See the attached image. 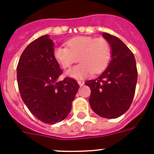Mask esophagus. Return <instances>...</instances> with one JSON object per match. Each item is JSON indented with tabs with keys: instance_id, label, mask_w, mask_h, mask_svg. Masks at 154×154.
I'll use <instances>...</instances> for the list:
<instances>
[{
	"instance_id": "esophagus-1",
	"label": "esophagus",
	"mask_w": 154,
	"mask_h": 154,
	"mask_svg": "<svg viewBox=\"0 0 154 154\" xmlns=\"http://www.w3.org/2000/svg\"><path fill=\"white\" fill-rule=\"evenodd\" d=\"M78 83H79V85H80V86H82V85H84V83H85V82H84V81H82V80H79Z\"/></svg>"
}]
</instances>
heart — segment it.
<instances>
[{
  "instance_id": "1",
  "label": "heart",
  "mask_w": 154,
  "mask_h": 154,
  "mask_svg": "<svg viewBox=\"0 0 154 154\" xmlns=\"http://www.w3.org/2000/svg\"><path fill=\"white\" fill-rule=\"evenodd\" d=\"M66 45L54 48L53 55L63 69L71 67L79 61L81 63L69 69L66 74L72 78L83 79L99 74L106 69L111 58V48L104 38L79 36L69 39Z\"/></svg>"
}]
</instances>
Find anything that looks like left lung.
Segmentation results:
<instances>
[{
    "mask_svg": "<svg viewBox=\"0 0 154 154\" xmlns=\"http://www.w3.org/2000/svg\"><path fill=\"white\" fill-rule=\"evenodd\" d=\"M112 48V59L96 79L85 84L90 88L89 104L97 115L117 118L129 109L135 94L137 69L133 53L117 37L103 34Z\"/></svg>",
    "mask_w": 154,
    "mask_h": 154,
    "instance_id": "8db88e82",
    "label": "left lung"
}]
</instances>
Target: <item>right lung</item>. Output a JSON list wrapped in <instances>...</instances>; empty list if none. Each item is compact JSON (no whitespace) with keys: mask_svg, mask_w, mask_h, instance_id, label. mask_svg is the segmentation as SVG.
<instances>
[{"mask_svg":"<svg viewBox=\"0 0 154 154\" xmlns=\"http://www.w3.org/2000/svg\"><path fill=\"white\" fill-rule=\"evenodd\" d=\"M48 35L35 39L21 54L17 66L21 99L32 115L45 123L55 124L66 118L79 89L74 79L58 81L62 70L53 55Z\"/></svg>","mask_w":154,"mask_h":154,"instance_id":"1","label":"right lung"}]
</instances>
